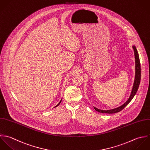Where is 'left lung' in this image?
<instances>
[{
    "label": "left lung",
    "mask_w": 150,
    "mask_h": 150,
    "mask_svg": "<svg viewBox=\"0 0 150 150\" xmlns=\"http://www.w3.org/2000/svg\"><path fill=\"white\" fill-rule=\"evenodd\" d=\"M133 49L134 50V57H135V78H134V81L133 86V88L132 90V92L130 94V96L128 100L121 106H120L118 108L110 110H100L98 108H97L96 107H94V108L96 111L101 112V113H107V114H114L117 113L122 110L133 99L134 95L136 94L137 91L139 89V85L140 83V79H141V67H140V59L139 56V54L137 52V50L136 49V47L135 46H133Z\"/></svg>",
    "instance_id": "obj_1"
}]
</instances>
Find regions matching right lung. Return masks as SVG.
Masks as SVG:
<instances>
[{"label": "right lung", "mask_w": 150, "mask_h": 150, "mask_svg": "<svg viewBox=\"0 0 150 150\" xmlns=\"http://www.w3.org/2000/svg\"><path fill=\"white\" fill-rule=\"evenodd\" d=\"M61 100H62V99H61ZM61 101H60V103H59V104H57V105H56V107H57V106H58V105H59V104H60V103H61Z\"/></svg>", "instance_id": "right-lung-1"}]
</instances>
